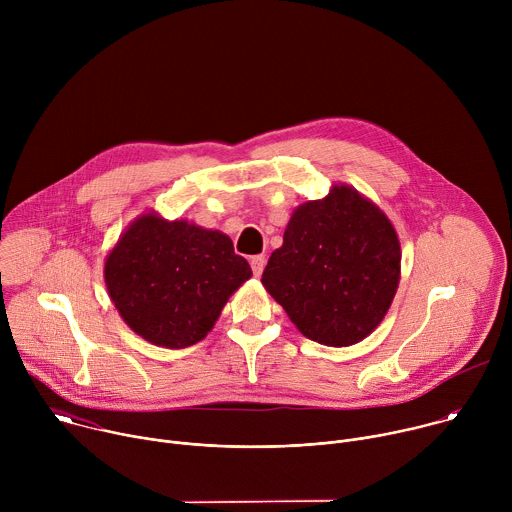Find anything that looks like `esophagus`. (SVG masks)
Wrapping results in <instances>:
<instances>
[{
  "instance_id": "1",
  "label": "esophagus",
  "mask_w": 512,
  "mask_h": 512,
  "mask_svg": "<svg viewBox=\"0 0 512 512\" xmlns=\"http://www.w3.org/2000/svg\"><path fill=\"white\" fill-rule=\"evenodd\" d=\"M251 269H253V275L259 277L265 269V255H255L251 257Z\"/></svg>"
}]
</instances>
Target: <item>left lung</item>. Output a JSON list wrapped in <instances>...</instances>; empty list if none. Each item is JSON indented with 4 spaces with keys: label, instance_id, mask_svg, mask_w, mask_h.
Instances as JSON below:
<instances>
[{
    "label": "left lung",
    "instance_id": "obj_1",
    "mask_svg": "<svg viewBox=\"0 0 512 512\" xmlns=\"http://www.w3.org/2000/svg\"><path fill=\"white\" fill-rule=\"evenodd\" d=\"M401 277V245L387 214L346 184L300 204L261 283L310 340L350 346L385 318Z\"/></svg>",
    "mask_w": 512,
    "mask_h": 512
}]
</instances>
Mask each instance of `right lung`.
I'll list each match as a JSON object with an SVG mask.
<instances>
[{"label":"right lung","mask_w":512,"mask_h":512,"mask_svg":"<svg viewBox=\"0 0 512 512\" xmlns=\"http://www.w3.org/2000/svg\"><path fill=\"white\" fill-rule=\"evenodd\" d=\"M251 275L225 233L156 212L135 218L105 259L117 312L135 334L164 348L200 342Z\"/></svg>","instance_id":"1"}]
</instances>
